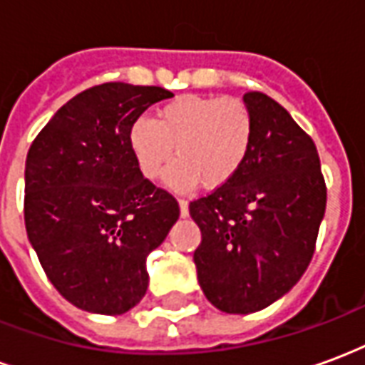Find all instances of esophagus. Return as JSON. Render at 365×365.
Segmentation results:
<instances>
[{
    "label": "esophagus",
    "mask_w": 365,
    "mask_h": 365,
    "mask_svg": "<svg viewBox=\"0 0 365 365\" xmlns=\"http://www.w3.org/2000/svg\"><path fill=\"white\" fill-rule=\"evenodd\" d=\"M178 203H180V215H182V217H187V215H190V205H187V201H185V199H178Z\"/></svg>",
    "instance_id": "esophagus-1"
}]
</instances>
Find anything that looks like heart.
Listing matches in <instances>:
<instances>
[{
    "label": "heart",
    "instance_id": "1",
    "mask_svg": "<svg viewBox=\"0 0 365 365\" xmlns=\"http://www.w3.org/2000/svg\"><path fill=\"white\" fill-rule=\"evenodd\" d=\"M254 135L252 109L240 97L182 96L160 107L156 120L136 119L128 146L144 178L156 180L174 158L166 182L174 190H215L245 164Z\"/></svg>",
    "mask_w": 365,
    "mask_h": 365
}]
</instances>
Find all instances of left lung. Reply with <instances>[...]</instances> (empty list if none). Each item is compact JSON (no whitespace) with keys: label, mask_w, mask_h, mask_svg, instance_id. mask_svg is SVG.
<instances>
[{"label":"left lung","mask_w":365,"mask_h":365,"mask_svg":"<svg viewBox=\"0 0 365 365\" xmlns=\"http://www.w3.org/2000/svg\"><path fill=\"white\" fill-rule=\"evenodd\" d=\"M254 135L229 182L193 199L201 229L193 252L205 297L225 313L260 311L285 295L311 264L327 209L313 138L275 99L248 91Z\"/></svg>","instance_id":"8db88e82"}]
</instances>
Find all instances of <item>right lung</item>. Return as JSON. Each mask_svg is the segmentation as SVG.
Masks as SVG:
<instances>
[{
	"label": "right lung",
	"mask_w": 365,
	"mask_h": 365,
	"mask_svg": "<svg viewBox=\"0 0 365 365\" xmlns=\"http://www.w3.org/2000/svg\"><path fill=\"white\" fill-rule=\"evenodd\" d=\"M168 97L158 86H93L62 105L29 148V242L60 295L83 311L133 309L148 287V254L180 217L174 195L144 178L128 146L133 123Z\"/></svg>",
	"instance_id": "1"
}]
</instances>
